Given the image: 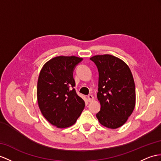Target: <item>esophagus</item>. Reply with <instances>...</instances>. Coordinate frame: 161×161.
<instances>
[{
  "label": "esophagus",
  "mask_w": 161,
  "mask_h": 161,
  "mask_svg": "<svg viewBox=\"0 0 161 161\" xmlns=\"http://www.w3.org/2000/svg\"><path fill=\"white\" fill-rule=\"evenodd\" d=\"M87 98L89 102H92L94 100V97L92 95H91V94H89V95H88L87 96Z\"/></svg>",
  "instance_id": "esophagus-1"
}]
</instances>
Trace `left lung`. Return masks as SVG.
Masks as SVG:
<instances>
[{
	"instance_id": "8db88e82",
	"label": "left lung",
	"mask_w": 161,
	"mask_h": 161,
	"mask_svg": "<svg viewBox=\"0 0 161 161\" xmlns=\"http://www.w3.org/2000/svg\"><path fill=\"white\" fill-rule=\"evenodd\" d=\"M99 72L97 97L101 108L96 117L103 126L115 129L126 122L135 107V85L128 65L111 54L90 58Z\"/></svg>"
}]
</instances>
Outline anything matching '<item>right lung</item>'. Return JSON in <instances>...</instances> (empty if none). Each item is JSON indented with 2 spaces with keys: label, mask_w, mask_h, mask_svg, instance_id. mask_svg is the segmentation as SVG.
Returning <instances> with one entry per match:
<instances>
[{
  "label": "right lung",
  "mask_w": 161,
  "mask_h": 161,
  "mask_svg": "<svg viewBox=\"0 0 161 161\" xmlns=\"http://www.w3.org/2000/svg\"><path fill=\"white\" fill-rule=\"evenodd\" d=\"M83 58L58 56L43 66L37 80L38 105L45 118L57 128L72 126L85 108L77 95L73 72Z\"/></svg>",
  "instance_id": "1"
}]
</instances>
